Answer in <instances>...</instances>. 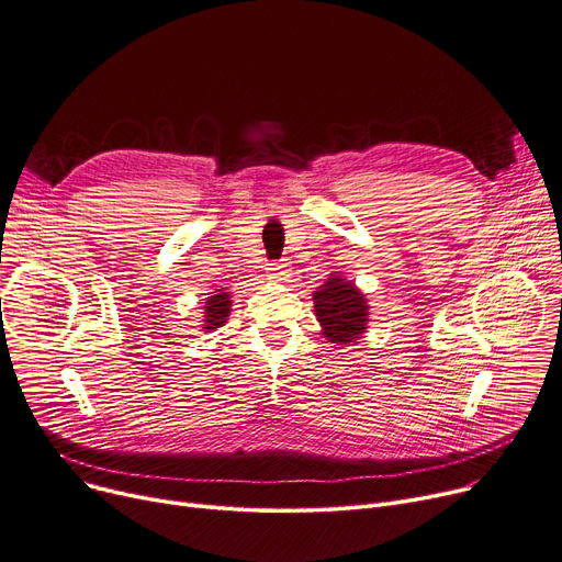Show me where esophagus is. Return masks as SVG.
Listing matches in <instances>:
<instances>
[{
  "mask_svg": "<svg viewBox=\"0 0 562 562\" xmlns=\"http://www.w3.org/2000/svg\"><path fill=\"white\" fill-rule=\"evenodd\" d=\"M289 271H291V265L286 259H282V261H273V265H269V269H267V273H269V278L271 280H286L289 278Z\"/></svg>",
  "mask_w": 562,
  "mask_h": 562,
  "instance_id": "34e87169",
  "label": "esophagus"
}]
</instances>
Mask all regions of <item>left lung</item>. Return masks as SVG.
Segmentation results:
<instances>
[{
  "label": "left lung",
  "mask_w": 562,
  "mask_h": 562,
  "mask_svg": "<svg viewBox=\"0 0 562 562\" xmlns=\"http://www.w3.org/2000/svg\"><path fill=\"white\" fill-rule=\"evenodd\" d=\"M314 312L327 341L336 346L355 344L368 325L366 295L339 273H331L314 293Z\"/></svg>",
  "instance_id": "obj_1"
}]
</instances>
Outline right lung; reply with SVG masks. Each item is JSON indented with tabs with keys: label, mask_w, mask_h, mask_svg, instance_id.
Segmentation results:
<instances>
[{
	"label": "right lung",
	"mask_w": 562,
	"mask_h": 562,
	"mask_svg": "<svg viewBox=\"0 0 562 562\" xmlns=\"http://www.w3.org/2000/svg\"><path fill=\"white\" fill-rule=\"evenodd\" d=\"M231 307H233L231 293L218 289L214 295H210L207 301H205V312H203V329H216V327H221L223 323L228 321Z\"/></svg>",
	"instance_id": "add662e5"
}]
</instances>
